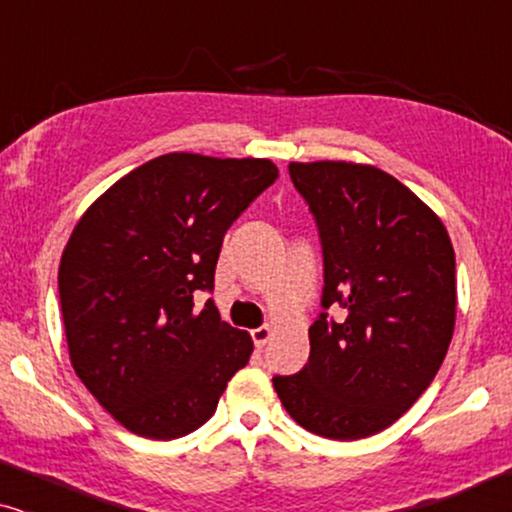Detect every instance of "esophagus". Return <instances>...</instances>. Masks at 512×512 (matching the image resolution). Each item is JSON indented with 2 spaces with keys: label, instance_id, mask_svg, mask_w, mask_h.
Returning <instances> with one entry per match:
<instances>
[{
  "label": "esophagus",
  "instance_id": "34e87169",
  "mask_svg": "<svg viewBox=\"0 0 512 512\" xmlns=\"http://www.w3.org/2000/svg\"><path fill=\"white\" fill-rule=\"evenodd\" d=\"M251 338H254V345H256L258 349H263L265 345H268V340L272 338V328H270V326L254 328V331H251Z\"/></svg>",
  "mask_w": 512,
  "mask_h": 512
}]
</instances>
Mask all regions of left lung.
I'll use <instances>...</instances> for the list:
<instances>
[{
    "label": "left lung",
    "instance_id": "8db88e82",
    "mask_svg": "<svg viewBox=\"0 0 512 512\" xmlns=\"http://www.w3.org/2000/svg\"><path fill=\"white\" fill-rule=\"evenodd\" d=\"M324 249L321 312L310 359L272 377L286 412L317 436L359 440L387 429L424 394L457 317L447 228L408 186L373 165L289 163Z\"/></svg>",
    "mask_w": 512,
    "mask_h": 512
}]
</instances>
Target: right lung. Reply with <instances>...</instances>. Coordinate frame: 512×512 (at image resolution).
<instances>
[{
	"instance_id": "add662e5",
	"label": "right lung",
	"mask_w": 512,
	"mask_h": 512,
	"mask_svg": "<svg viewBox=\"0 0 512 512\" xmlns=\"http://www.w3.org/2000/svg\"><path fill=\"white\" fill-rule=\"evenodd\" d=\"M279 177L268 158L165 153L107 188L76 223L58 289L74 373L125 429L172 440L216 412L254 342L212 300L223 235Z\"/></svg>"
}]
</instances>
